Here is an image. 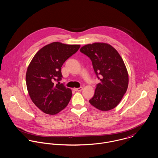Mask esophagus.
<instances>
[{
	"mask_svg": "<svg viewBox=\"0 0 158 158\" xmlns=\"http://www.w3.org/2000/svg\"><path fill=\"white\" fill-rule=\"evenodd\" d=\"M74 90L75 91H77V92H80V91H81L83 90V88L82 87H80V88H75Z\"/></svg>",
	"mask_w": 158,
	"mask_h": 158,
	"instance_id": "34e87169",
	"label": "esophagus"
}]
</instances>
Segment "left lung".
Wrapping results in <instances>:
<instances>
[{
    "label": "left lung",
    "mask_w": 158,
    "mask_h": 158,
    "mask_svg": "<svg viewBox=\"0 0 158 158\" xmlns=\"http://www.w3.org/2000/svg\"><path fill=\"white\" fill-rule=\"evenodd\" d=\"M80 52L90 58L94 72L100 80L89 103L101 111L114 108L128 86V74L122 57L113 47L106 43L85 45Z\"/></svg>",
    "instance_id": "left-lung-1"
}]
</instances>
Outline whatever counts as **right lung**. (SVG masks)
Returning a JSON list of instances; mask_svg holds the SVG:
<instances>
[{"label": "right lung", "instance_id": "obj_1", "mask_svg": "<svg viewBox=\"0 0 158 158\" xmlns=\"http://www.w3.org/2000/svg\"><path fill=\"white\" fill-rule=\"evenodd\" d=\"M80 47V45L52 43L36 53L27 68L26 84L29 95L45 114L55 115L68 106L72 90L60 83L63 78L61 67ZM55 81L58 83L55 85Z\"/></svg>", "mask_w": 158, "mask_h": 158}]
</instances>
